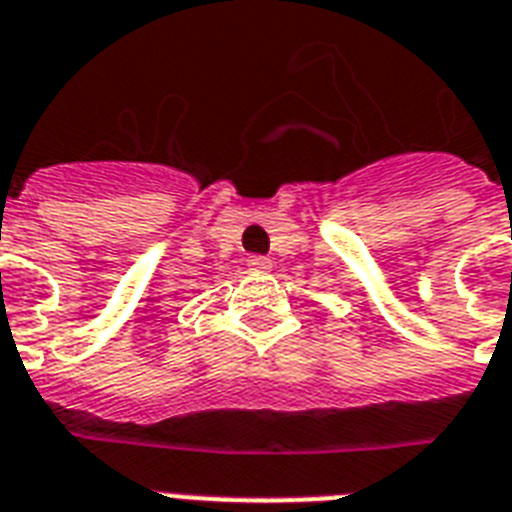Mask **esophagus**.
Listing matches in <instances>:
<instances>
[{"instance_id":"esophagus-1","label":"esophagus","mask_w":512,"mask_h":512,"mask_svg":"<svg viewBox=\"0 0 512 512\" xmlns=\"http://www.w3.org/2000/svg\"><path fill=\"white\" fill-rule=\"evenodd\" d=\"M247 265L252 268V271H265V268H271V260H268V257H263V255H252L247 260Z\"/></svg>"}]
</instances>
